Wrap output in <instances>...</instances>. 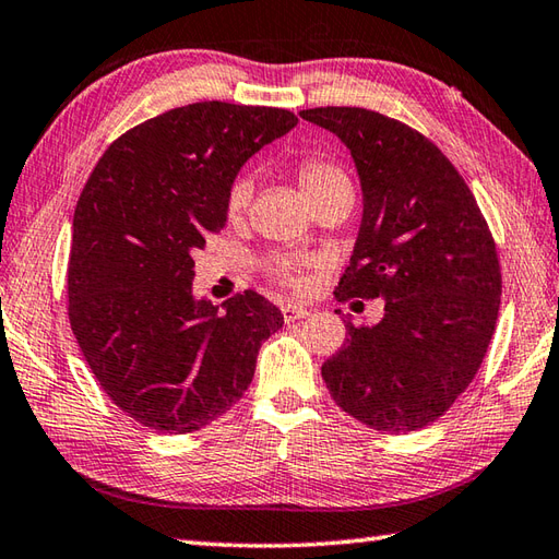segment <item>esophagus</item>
<instances>
[{
    "label": "esophagus",
    "mask_w": 559,
    "mask_h": 559,
    "mask_svg": "<svg viewBox=\"0 0 559 559\" xmlns=\"http://www.w3.org/2000/svg\"><path fill=\"white\" fill-rule=\"evenodd\" d=\"M281 310H283V320L286 322L302 320V317H310L314 312L310 305H302V302H286Z\"/></svg>",
    "instance_id": "1"
}]
</instances>
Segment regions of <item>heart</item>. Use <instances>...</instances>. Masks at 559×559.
Segmentation results:
<instances>
[{
    "mask_svg": "<svg viewBox=\"0 0 559 559\" xmlns=\"http://www.w3.org/2000/svg\"><path fill=\"white\" fill-rule=\"evenodd\" d=\"M298 181H300L302 191L310 201L320 199L322 193L336 189V186H352L342 169L334 167V164H330V162H320V159L302 162L300 169H298ZM249 199H251V181L249 179H237L233 183V189H229V195H227L229 215L242 213L247 203H249ZM269 271H271V276H276L278 281L288 283V286H300V283H302V273H300L302 264L298 259H290V257L271 259Z\"/></svg>",
    "mask_w": 559,
    "mask_h": 559,
    "instance_id": "heart-1",
    "label": "heart"
}]
</instances>
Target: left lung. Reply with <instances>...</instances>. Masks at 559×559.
I'll use <instances>...</instances> for the list:
<instances>
[{"label":"left lung","instance_id":"8db88e82","mask_svg":"<svg viewBox=\"0 0 559 559\" xmlns=\"http://www.w3.org/2000/svg\"><path fill=\"white\" fill-rule=\"evenodd\" d=\"M300 116L344 142L364 191L352 266L334 295L385 302L376 326L346 324L322 378L338 407L370 429H424L473 382L495 334V239L461 174L417 130L352 106Z\"/></svg>","mask_w":559,"mask_h":559}]
</instances>
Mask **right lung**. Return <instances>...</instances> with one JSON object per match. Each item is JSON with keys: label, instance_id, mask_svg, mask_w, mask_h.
<instances>
[{"label": "right lung", "instance_id": "obj_1", "mask_svg": "<svg viewBox=\"0 0 559 559\" xmlns=\"http://www.w3.org/2000/svg\"><path fill=\"white\" fill-rule=\"evenodd\" d=\"M298 126L286 108L201 102L120 135L74 207L70 324L116 407L157 433H191L254 378L283 314L245 290L217 308L193 295V251L227 221L245 162Z\"/></svg>", "mask_w": 559, "mask_h": 559}]
</instances>
